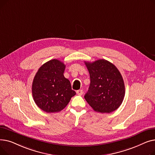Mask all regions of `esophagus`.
I'll use <instances>...</instances> for the list:
<instances>
[{
  "label": "esophagus",
  "instance_id": "esophagus-1",
  "mask_svg": "<svg viewBox=\"0 0 155 155\" xmlns=\"http://www.w3.org/2000/svg\"><path fill=\"white\" fill-rule=\"evenodd\" d=\"M77 94L79 95H82L83 94V91L82 90H78V91H77Z\"/></svg>",
  "mask_w": 155,
  "mask_h": 155
}]
</instances>
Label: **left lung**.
<instances>
[{"instance_id":"8db88e82","label":"left lung","mask_w":155,"mask_h":155,"mask_svg":"<svg viewBox=\"0 0 155 155\" xmlns=\"http://www.w3.org/2000/svg\"><path fill=\"white\" fill-rule=\"evenodd\" d=\"M91 84L84 97L93 109L110 113L119 107L125 95L124 80L114 64L105 60L85 61Z\"/></svg>"}]
</instances>
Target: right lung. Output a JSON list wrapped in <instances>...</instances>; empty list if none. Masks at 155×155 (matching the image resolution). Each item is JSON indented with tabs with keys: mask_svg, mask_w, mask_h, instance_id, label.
<instances>
[{
	"mask_svg": "<svg viewBox=\"0 0 155 155\" xmlns=\"http://www.w3.org/2000/svg\"><path fill=\"white\" fill-rule=\"evenodd\" d=\"M65 64L53 59L41 67L33 80L32 94L38 107L48 113L58 112L69 103L76 92L64 77Z\"/></svg>",
	"mask_w": 155,
	"mask_h": 155,
	"instance_id": "add662e5",
	"label": "right lung"
}]
</instances>
